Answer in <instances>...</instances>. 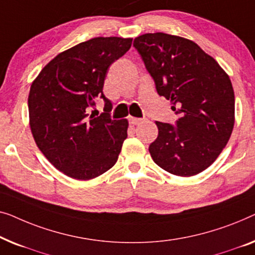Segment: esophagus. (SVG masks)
I'll return each instance as SVG.
<instances>
[{"instance_id": "34e87169", "label": "esophagus", "mask_w": 255, "mask_h": 255, "mask_svg": "<svg viewBox=\"0 0 255 255\" xmlns=\"http://www.w3.org/2000/svg\"><path fill=\"white\" fill-rule=\"evenodd\" d=\"M129 123H130V125H139L142 123V119H138V118H132L130 117L129 118Z\"/></svg>"}]
</instances>
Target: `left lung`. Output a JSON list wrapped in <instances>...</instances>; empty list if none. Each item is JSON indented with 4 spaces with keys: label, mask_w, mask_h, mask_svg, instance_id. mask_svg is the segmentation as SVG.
Returning a JSON list of instances; mask_svg holds the SVG:
<instances>
[{
    "label": "left lung",
    "mask_w": 255,
    "mask_h": 255,
    "mask_svg": "<svg viewBox=\"0 0 255 255\" xmlns=\"http://www.w3.org/2000/svg\"><path fill=\"white\" fill-rule=\"evenodd\" d=\"M134 47L157 92L179 116L177 127L156 121L158 136L149 152L163 170L192 177L213 164L235 125V92L229 75L189 39L163 32L134 39Z\"/></svg>",
    "instance_id": "1"
}]
</instances>
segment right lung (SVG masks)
<instances>
[{"label": "right lung", "mask_w": 255, "mask_h": 255, "mask_svg": "<svg viewBox=\"0 0 255 255\" xmlns=\"http://www.w3.org/2000/svg\"><path fill=\"white\" fill-rule=\"evenodd\" d=\"M131 40L98 37L81 42L57 54L32 82L27 103L35 144L68 177L90 180L117 163L128 120L111 119L112 104L103 87L110 66ZM98 96L106 100V112L89 115Z\"/></svg>", "instance_id": "add662e5"}]
</instances>
